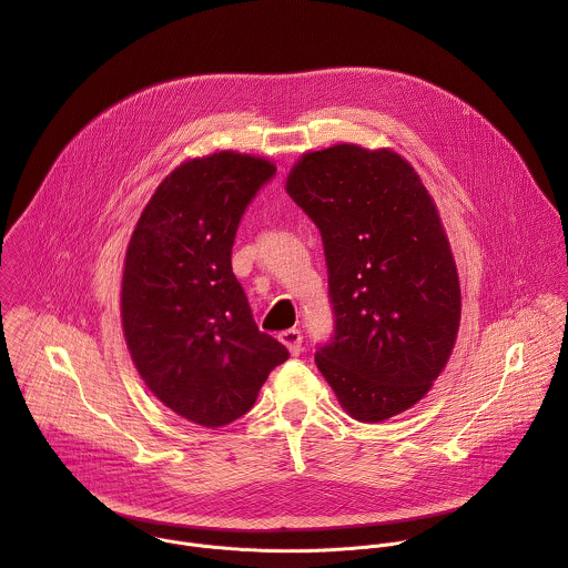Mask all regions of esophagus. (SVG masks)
<instances>
[{
    "label": "esophagus",
    "instance_id": "1",
    "mask_svg": "<svg viewBox=\"0 0 568 568\" xmlns=\"http://www.w3.org/2000/svg\"><path fill=\"white\" fill-rule=\"evenodd\" d=\"M301 339H303L301 333L294 331V328H292V331H283V333L278 335V342H281L292 355H298V353H301Z\"/></svg>",
    "mask_w": 568,
    "mask_h": 568
}]
</instances>
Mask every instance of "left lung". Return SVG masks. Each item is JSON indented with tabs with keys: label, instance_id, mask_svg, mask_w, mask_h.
Instances as JSON below:
<instances>
[{
	"label": "left lung",
	"instance_id": "8db88e82",
	"mask_svg": "<svg viewBox=\"0 0 568 568\" xmlns=\"http://www.w3.org/2000/svg\"><path fill=\"white\" fill-rule=\"evenodd\" d=\"M285 191L321 231L335 337L316 368L342 409L382 423L418 404L447 366L460 283L436 202L390 148L305 152Z\"/></svg>",
	"mask_w": 568,
	"mask_h": 568
}]
</instances>
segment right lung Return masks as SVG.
I'll return each instance as SVG.
<instances>
[{"instance_id":"add662e5","label":"right lung","mask_w":568,"mask_h":568,"mask_svg":"<svg viewBox=\"0 0 568 568\" xmlns=\"http://www.w3.org/2000/svg\"><path fill=\"white\" fill-rule=\"evenodd\" d=\"M276 173L270 159L217 150L156 186L130 235L123 337L136 373L180 418L217 429L245 416L287 348L261 333L231 270L237 222Z\"/></svg>"}]
</instances>
